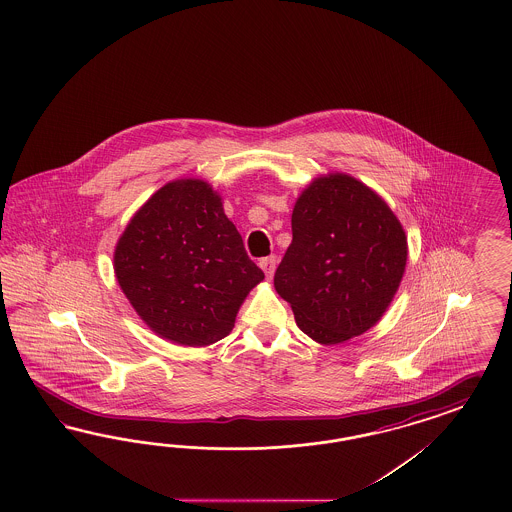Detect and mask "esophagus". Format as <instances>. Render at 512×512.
I'll return each mask as SVG.
<instances>
[{"label":"esophagus","mask_w":512,"mask_h":512,"mask_svg":"<svg viewBox=\"0 0 512 512\" xmlns=\"http://www.w3.org/2000/svg\"><path fill=\"white\" fill-rule=\"evenodd\" d=\"M276 264H278V257L276 255H270V257H264L259 261V266L263 268L266 278H272L274 276V270H276Z\"/></svg>","instance_id":"esophagus-1"}]
</instances>
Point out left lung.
Here are the masks:
<instances>
[{"mask_svg":"<svg viewBox=\"0 0 512 512\" xmlns=\"http://www.w3.org/2000/svg\"><path fill=\"white\" fill-rule=\"evenodd\" d=\"M291 223L274 287L298 328L326 345L372 328L407 261V238L387 202L347 174H328L298 197Z\"/></svg>","mask_w":512,"mask_h":512,"instance_id":"left-lung-1","label":"left lung"}]
</instances>
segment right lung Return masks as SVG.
Wrapping results in <instances>:
<instances>
[{
  "label": "right lung",
  "mask_w": 512,
  "mask_h": 512,
  "mask_svg": "<svg viewBox=\"0 0 512 512\" xmlns=\"http://www.w3.org/2000/svg\"><path fill=\"white\" fill-rule=\"evenodd\" d=\"M114 270L140 319L191 347L225 338L264 278L221 199L193 178L161 187L140 208L116 246Z\"/></svg>",
  "instance_id": "add662e5"
}]
</instances>
